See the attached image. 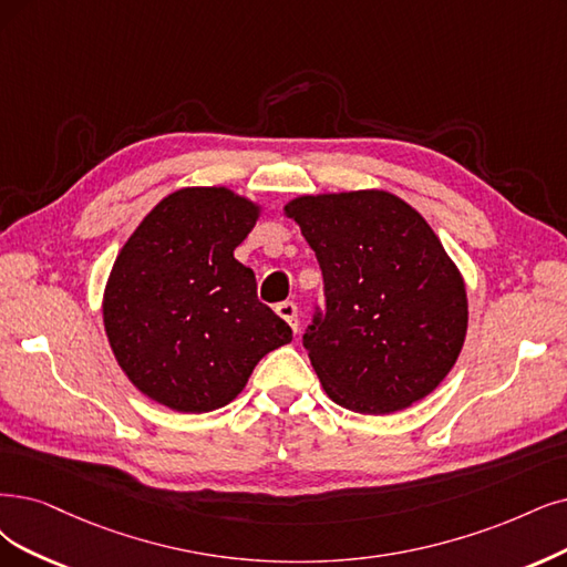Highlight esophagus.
<instances>
[{"mask_svg": "<svg viewBox=\"0 0 567 567\" xmlns=\"http://www.w3.org/2000/svg\"><path fill=\"white\" fill-rule=\"evenodd\" d=\"M276 312H278V318L285 320V322L291 327V331L297 333V329H299V312H297V306L291 303V301H285V303H278V306H276Z\"/></svg>", "mask_w": 567, "mask_h": 567, "instance_id": "obj_1", "label": "esophagus"}]
</instances>
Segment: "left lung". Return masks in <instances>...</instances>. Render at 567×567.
I'll list each match as a JSON object with an SVG mask.
<instances>
[{
  "label": "left lung",
  "mask_w": 567,
  "mask_h": 567,
  "mask_svg": "<svg viewBox=\"0 0 567 567\" xmlns=\"http://www.w3.org/2000/svg\"><path fill=\"white\" fill-rule=\"evenodd\" d=\"M316 251L324 318L303 333L331 402L388 415L442 383L467 337V287L432 226L383 188L303 194L282 207Z\"/></svg>",
  "instance_id": "obj_1"
}]
</instances>
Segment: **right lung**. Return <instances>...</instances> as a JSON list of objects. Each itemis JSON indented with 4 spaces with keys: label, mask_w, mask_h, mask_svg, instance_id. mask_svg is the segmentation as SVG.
<instances>
[{
    "label": "right lung",
    "mask_w": 567,
    "mask_h": 567,
    "mask_svg": "<svg viewBox=\"0 0 567 567\" xmlns=\"http://www.w3.org/2000/svg\"><path fill=\"white\" fill-rule=\"evenodd\" d=\"M264 213L228 186H184L154 205L118 249L102 324L128 381L161 406L207 413L245 390L291 329L257 299L234 249Z\"/></svg>",
    "instance_id": "obj_1"
}]
</instances>
